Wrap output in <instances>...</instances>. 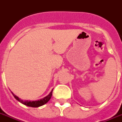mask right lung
I'll use <instances>...</instances> for the list:
<instances>
[{
    "instance_id": "right-lung-1",
    "label": "right lung",
    "mask_w": 122,
    "mask_h": 122,
    "mask_svg": "<svg viewBox=\"0 0 122 122\" xmlns=\"http://www.w3.org/2000/svg\"><path fill=\"white\" fill-rule=\"evenodd\" d=\"M52 91H53V89L51 90V92L49 93V94L46 97H44L43 98L41 99V100H39L37 101H28V100H24L19 98L18 97H17L16 95H15L12 92H11L12 94L13 95V96L14 97V98L16 99L20 103L24 104L26 106H28V107H41V106L44 105V104H46L47 102H49V100L51 99V97H52Z\"/></svg>"
}]
</instances>
